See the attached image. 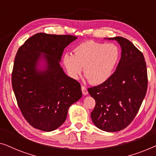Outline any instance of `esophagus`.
Here are the masks:
<instances>
[{
	"mask_svg": "<svg viewBox=\"0 0 156 156\" xmlns=\"http://www.w3.org/2000/svg\"><path fill=\"white\" fill-rule=\"evenodd\" d=\"M82 94L84 95H87L88 94V91H87V88L84 86H82Z\"/></svg>",
	"mask_w": 156,
	"mask_h": 156,
	"instance_id": "esophagus-1",
	"label": "esophagus"
}]
</instances>
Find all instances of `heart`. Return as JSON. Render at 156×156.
Here are the masks:
<instances>
[{
    "label": "heart",
    "instance_id": "1",
    "mask_svg": "<svg viewBox=\"0 0 156 156\" xmlns=\"http://www.w3.org/2000/svg\"><path fill=\"white\" fill-rule=\"evenodd\" d=\"M120 51L114 44L85 41L74 49V55H64L62 62L67 74L77 79L84 67V73L92 84H101L112 75L118 63Z\"/></svg>",
    "mask_w": 156,
    "mask_h": 156
}]
</instances>
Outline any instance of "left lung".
Masks as SVG:
<instances>
[{
  "label": "left lung",
  "mask_w": 156,
  "mask_h": 156,
  "mask_svg": "<svg viewBox=\"0 0 156 156\" xmlns=\"http://www.w3.org/2000/svg\"><path fill=\"white\" fill-rule=\"evenodd\" d=\"M120 44L116 71L106 82L88 89L96 105L91 118L98 129L116 132L127 127L141 106L148 87L146 64L142 52L122 37L107 38Z\"/></svg>",
  "instance_id": "8db88e82"
}]
</instances>
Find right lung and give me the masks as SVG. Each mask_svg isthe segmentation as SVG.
<instances>
[{
  "label": "right lung",
  "instance_id": "1",
  "mask_svg": "<svg viewBox=\"0 0 156 156\" xmlns=\"http://www.w3.org/2000/svg\"><path fill=\"white\" fill-rule=\"evenodd\" d=\"M77 37L37 33L18 49L12 87L26 121L35 129L52 131L67 119L69 106L82 97L80 84L60 66L64 49Z\"/></svg>",
  "mask_w": 156,
  "mask_h": 156
}]
</instances>
